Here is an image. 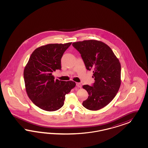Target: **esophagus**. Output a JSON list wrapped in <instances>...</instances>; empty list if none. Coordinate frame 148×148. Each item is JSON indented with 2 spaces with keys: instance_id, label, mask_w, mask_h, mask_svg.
Segmentation results:
<instances>
[{
  "instance_id": "1",
  "label": "esophagus",
  "mask_w": 148,
  "mask_h": 148,
  "mask_svg": "<svg viewBox=\"0 0 148 148\" xmlns=\"http://www.w3.org/2000/svg\"><path fill=\"white\" fill-rule=\"evenodd\" d=\"M76 86H77V87H79V88H81V84L80 83H79V82H77L76 84Z\"/></svg>"
}]
</instances>
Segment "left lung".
Here are the masks:
<instances>
[{"label": "left lung", "mask_w": 148, "mask_h": 148, "mask_svg": "<svg viewBox=\"0 0 148 148\" xmlns=\"http://www.w3.org/2000/svg\"><path fill=\"white\" fill-rule=\"evenodd\" d=\"M81 54L86 68L92 70L93 85L82 86L88 98L82 105L86 108L97 111L105 107L116 95L121 84V66L112 49L101 41L86 40L73 43Z\"/></svg>", "instance_id": "obj_1"}]
</instances>
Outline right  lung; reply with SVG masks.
<instances>
[{"label": "right lung", "mask_w": 148, "mask_h": 148, "mask_svg": "<svg viewBox=\"0 0 148 148\" xmlns=\"http://www.w3.org/2000/svg\"><path fill=\"white\" fill-rule=\"evenodd\" d=\"M49 44L32 53L24 70L25 89L29 98L37 106L47 111L62 108L66 94L75 85L73 81L54 80L52 73L61 69L63 54L71 45Z\"/></svg>", "instance_id": "1"}]
</instances>
